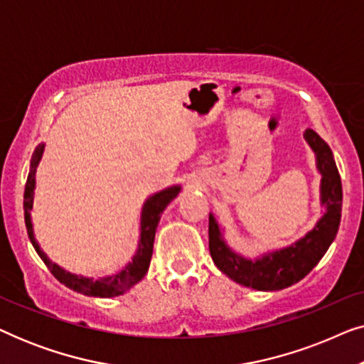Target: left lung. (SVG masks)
Here are the masks:
<instances>
[{
  "instance_id": "obj_1",
  "label": "left lung",
  "mask_w": 364,
  "mask_h": 364,
  "mask_svg": "<svg viewBox=\"0 0 364 364\" xmlns=\"http://www.w3.org/2000/svg\"><path fill=\"white\" fill-rule=\"evenodd\" d=\"M303 139L315 154L316 171L321 176L320 205L325 208L311 230L290 245L248 258L228 245L222 225L213 213H208V250L212 260L218 270L243 287L260 291H277L291 287L316 267L335 240L341 220L340 173L330 146L313 129H306Z\"/></svg>"
}]
</instances>
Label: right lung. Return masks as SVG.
I'll list each match as a JSON object with an SVG mask.
<instances>
[{
	"mask_svg": "<svg viewBox=\"0 0 364 364\" xmlns=\"http://www.w3.org/2000/svg\"><path fill=\"white\" fill-rule=\"evenodd\" d=\"M44 144H39L34 151L31 157V166H29V173L26 187H24V223H26L28 237L31 240L34 250L38 252V255L41 257L54 277L58 278L59 282L64 283V285L73 288L74 291L84 293V295L89 296H99V298H112L124 295L131 290L132 287H136L139 282L146 277L149 270V265H151L152 258V248H154V238H156V230L159 225V220H161L164 210H166L168 203H171L173 198L178 196V192L182 191L181 183H176V186H168L162 191H159L152 196H149L142 203L141 208V220H139V240H137V248L136 253L132 255V260L127 263L122 270L116 273H111V275H104L97 280H94L91 277H82L76 275V273H71L64 270L61 265L54 263L51 258H49L46 253L43 252V248L39 247V243L34 237V227H33V217L31 212L34 210V191H36V172L38 166L41 162L43 154H44Z\"/></svg>",
	"mask_w": 364,
	"mask_h": 364,
	"instance_id": "right-lung-1",
	"label": "right lung"
}]
</instances>
